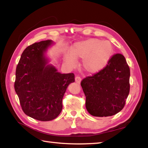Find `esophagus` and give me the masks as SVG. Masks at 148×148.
Listing matches in <instances>:
<instances>
[{
    "label": "esophagus",
    "instance_id": "34e87169",
    "mask_svg": "<svg viewBox=\"0 0 148 148\" xmlns=\"http://www.w3.org/2000/svg\"><path fill=\"white\" fill-rule=\"evenodd\" d=\"M81 81H82V78H81L79 76H76L75 77V82H76L77 83L79 84Z\"/></svg>",
    "mask_w": 148,
    "mask_h": 148
}]
</instances>
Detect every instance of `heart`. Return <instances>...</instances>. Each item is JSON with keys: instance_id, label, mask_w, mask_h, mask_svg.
Wrapping results in <instances>:
<instances>
[{"instance_id": "obj_1", "label": "heart", "mask_w": 148, "mask_h": 148, "mask_svg": "<svg viewBox=\"0 0 148 148\" xmlns=\"http://www.w3.org/2000/svg\"><path fill=\"white\" fill-rule=\"evenodd\" d=\"M112 53L113 46L110 42L90 38L74 43L70 55H67L65 60L69 65L74 66L76 60L82 59L80 65L82 70L86 73L94 74L106 65Z\"/></svg>"}]
</instances>
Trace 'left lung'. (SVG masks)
I'll list each match as a JSON object with an SVG mask.
<instances>
[{
	"label": "left lung",
	"instance_id": "left-lung-1",
	"mask_svg": "<svg viewBox=\"0 0 148 148\" xmlns=\"http://www.w3.org/2000/svg\"><path fill=\"white\" fill-rule=\"evenodd\" d=\"M130 67L123 54H115L102 70L82 81L85 106L95 117L112 116L119 112L130 92Z\"/></svg>",
	"mask_w": 148,
	"mask_h": 148
}]
</instances>
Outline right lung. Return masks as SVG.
<instances>
[{
    "mask_svg": "<svg viewBox=\"0 0 148 148\" xmlns=\"http://www.w3.org/2000/svg\"><path fill=\"white\" fill-rule=\"evenodd\" d=\"M51 43L47 40L28 46L16 69L14 86L22 110L41 121L58 116L66 88L75 82L73 73L61 74L54 66L47 65L44 53Z\"/></svg>",
    "mask_w": 148,
    "mask_h": 148,
    "instance_id": "add662e5",
    "label": "right lung"
}]
</instances>
